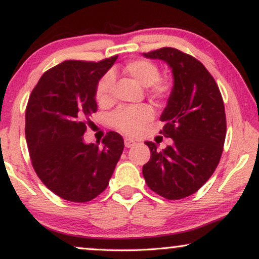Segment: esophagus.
Instances as JSON below:
<instances>
[{"instance_id":"esophagus-1","label":"esophagus","mask_w":259,"mask_h":259,"mask_svg":"<svg viewBox=\"0 0 259 259\" xmlns=\"http://www.w3.org/2000/svg\"><path fill=\"white\" fill-rule=\"evenodd\" d=\"M123 141H125V146H126L127 148L132 147V146H134V145L137 144L136 140H133L132 138H125V139H123Z\"/></svg>"}]
</instances>
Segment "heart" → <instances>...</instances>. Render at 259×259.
<instances>
[{"instance_id":"b5f03b06","label":"heart","mask_w":259,"mask_h":259,"mask_svg":"<svg viewBox=\"0 0 259 259\" xmlns=\"http://www.w3.org/2000/svg\"><path fill=\"white\" fill-rule=\"evenodd\" d=\"M122 73L131 80L143 87L148 88V93L157 99H164L171 94L173 84L171 81L160 79V68L151 60L138 59L127 62ZM114 79L112 74H105L99 80L95 88V99L99 105L107 106L113 101ZM153 119V109L147 105L138 107H120L113 113L112 122L121 132L136 136Z\"/></svg>"}]
</instances>
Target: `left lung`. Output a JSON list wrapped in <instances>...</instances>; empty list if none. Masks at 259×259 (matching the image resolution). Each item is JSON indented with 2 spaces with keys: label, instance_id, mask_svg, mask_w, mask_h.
<instances>
[{
  "label": "left lung",
  "instance_id": "left-lung-1",
  "mask_svg": "<svg viewBox=\"0 0 259 259\" xmlns=\"http://www.w3.org/2000/svg\"><path fill=\"white\" fill-rule=\"evenodd\" d=\"M143 55L167 62L175 79L160 116L165 121L160 133L173 144L158 151L154 143H145L151 159L144 165L143 175L159 196L182 199L197 192L219 164L226 136L224 102L213 76L193 56L171 47Z\"/></svg>",
  "mask_w": 259,
  "mask_h": 259
}]
</instances>
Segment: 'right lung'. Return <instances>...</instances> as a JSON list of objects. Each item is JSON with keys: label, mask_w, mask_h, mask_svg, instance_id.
Here are the masks:
<instances>
[{"label": "right lung", "mask_w": 259, "mask_h": 259, "mask_svg": "<svg viewBox=\"0 0 259 259\" xmlns=\"http://www.w3.org/2000/svg\"><path fill=\"white\" fill-rule=\"evenodd\" d=\"M118 55L99 62L67 60L48 69L31 92L26 108V140L41 182L62 199L86 203L107 187L123 150L119 133L99 144L83 134L98 111L95 88Z\"/></svg>", "instance_id": "right-lung-1"}]
</instances>
